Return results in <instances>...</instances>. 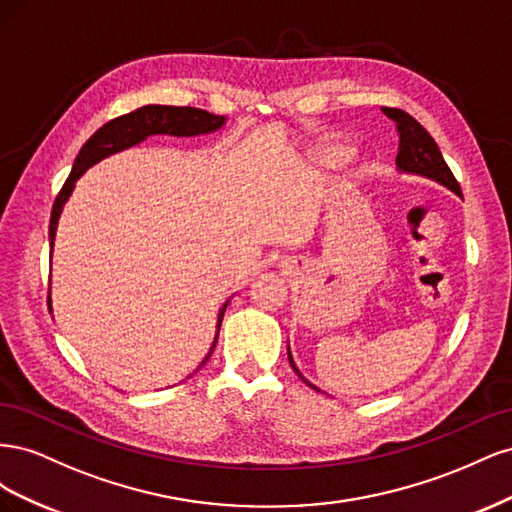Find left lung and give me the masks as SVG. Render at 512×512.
<instances>
[{
  "label": "left lung",
  "mask_w": 512,
  "mask_h": 512,
  "mask_svg": "<svg viewBox=\"0 0 512 512\" xmlns=\"http://www.w3.org/2000/svg\"><path fill=\"white\" fill-rule=\"evenodd\" d=\"M382 113L393 119L397 123V132H399V151H397V170L399 173H410V175H421L427 179L438 181L444 188H448L451 192L461 196V188L457 179L453 177L451 168L444 162L440 147L436 145V141L429 136V132L418 123L412 115H408L401 108H382ZM288 361L292 365V369L297 371V376L307 384L316 389L312 382H307L303 378V374L299 371V367L294 365V359L288 348Z\"/></svg>",
  "instance_id": "left-lung-1"
}]
</instances>
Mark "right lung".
<instances>
[{"mask_svg": "<svg viewBox=\"0 0 512 512\" xmlns=\"http://www.w3.org/2000/svg\"><path fill=\"white\" fill-rule=\"evenodd\" d=\"M226 123L224 115H213L203 111V108H194V106H164V104H147L136 108V111L121 115L113 121L104 123V126L89 138V141L81 147L79 156L74 160L72 173L66 179L64 188L57 194L55 205L51 211V224H49V239H51V254H53V245H55V232H57V224H59V215L64 211V205L68 203V198L74 190L76 181L81 179V175L85 173L87 168H91L94 164H98L100 160L113 156V153H119L123 149H130L138 143L147 141L149 136L153 134H168V136H198V134H211L218 132ZM230 301V299H228ZM228 301L222 305L220 314H218V324H215V337L213 344L207 352V356L200 365L196 367V371L203 367L209 356L213 354L215 344H218L220 337V327H222V318L228 307ZM49 309L51 307V297H49Z\"/></svg>", "mask_w": 512, "mask_h": 512, "instance_id": "add662e5", "label": "right lung"}]
</instances>
